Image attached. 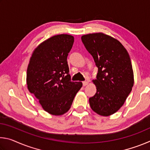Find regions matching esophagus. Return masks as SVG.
Wrapping results in <instances>:
<instances>
[{
	"mask_svg": "<svg viewBox=\"0 0 150 150\" xmlns=\"http://www.w3.org/2000/svg\"><path fill=\"white\" fill-rule=\"evenodd\" d=\"M88 81H83V86H86V85H88Z\"/></svg>",
	"mask_w": 150,
	"mask_h": 150,
	"instance_id": "esophagus-1",
	"label": "esophagus"
}]
</instances>
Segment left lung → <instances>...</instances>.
<instances>
[{
    "label": "left lung",
    "instance_id": "left-lung-1",
    "mask_svg": "<svg viewBox=\"0 0 150 150\" xmlns=\"http://www.w3.org/2000/svg\"><path fill=\"white\" fill-rule=\"evenodd\" d=\"M81 40L98 67L91 108L98 115L110 116L122 106L134 85L130 57L120 42L103 33L84 35Z\"/></svg>",
    "mask_w": 150,
    "mask_h": 150
}]
</instances>
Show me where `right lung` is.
Here are the masks:
<instances>
[{"mask_svg": "<svg viewBox=\"0 0 150 150\" xmlns=\"http://www.w3.org/2000/svg\"><path fill=\"white\" fill-rule=\"evenodd\" d=\"M73 42L72 35H54L35 48L30 58L28 88L51 115L67 112L83 85L81 82L71 81L67 59Z\"/></svg>", "mask_w": 150, "mask_h": 150, "instance_id": "add662e5", "label": "right lung"}]
</instances>
